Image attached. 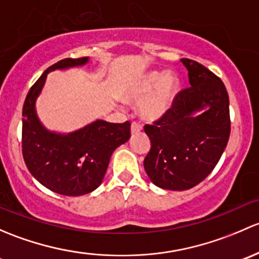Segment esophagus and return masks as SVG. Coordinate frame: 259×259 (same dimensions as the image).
<instances>
[{"mask_svg": "<svg viewBox=\"0 0 259 259\" xmlns=\"http://www.w3.org/2000/svg\"><path fill=\"white\" fill-rule=\"evenodd\" d=\"M141 131H142V124L140 122H132V124H131V132L138 133Z\"/></svg>", "mask_w": 259, "mask_h": 259, "instance_id": "1", "label": "esophagus"}]
</instances>
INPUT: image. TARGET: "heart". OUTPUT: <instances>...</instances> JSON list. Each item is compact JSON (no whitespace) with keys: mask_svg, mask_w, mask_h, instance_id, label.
Here are the masks:
<instances>
[{"mask_svg":"<svg viewBox=\"0 0 259 259\" xmlns=\"http://www.w3.org/2000/svg\"><path fill=\"white\" fill-rule=\"evenodd\" d=\"M178 92V81L172 74L152 71L136 77L124 90L123 97L130 101H140V111L147 119H158L172 107Z\"/></svg>","mask_w":259,"mask_h":259,"instance_id":"b5f03b06","label":"heart"}]
</instances>
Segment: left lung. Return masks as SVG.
I'll return each mask as SVG.
<instances>
[{
  "label": "left lung",
  "mask_w": 259,
  "mask_h": 259,
  "mask_svg": "<svg viewBox=\"0 0 259 259\" xmlns=\"http://www.w3.org/2000/svg\"><path fill=\"white\" fill-rule=\"evenodd\" d=\"M191 86L181 90L170 110L146 124L151 149L143 161L158 187L186 191L201 183L220 161L229 135V98L225 83L197 61L182 58ZM203 109L197 117L191 113Z\"/></svg>",
  "instance_id": "8db88e82"
}]
</instances>
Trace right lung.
<instances>
[{
	"label": "right lung",
	"instance_id": "add662e5",
	"mask_svg": "<svg viewBox=\"0 0 259 259\" xmlns=\"http://www.w3.org/2000/svg\"><path fill=\"white\" fill-rule=\"evenodd\" d=\"M89 57L65 58L50 66L26 96L22 110V154L31 175L41 185L63 196H82L102 182L111 154L131 137V123L93 122L68 135L44 128L37 118L34 102L47 73L87 63Z\"/></svg>",
	"mask_w": 259,
	"mask_h": 259
}]
</instances>
